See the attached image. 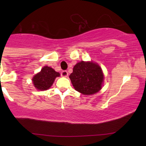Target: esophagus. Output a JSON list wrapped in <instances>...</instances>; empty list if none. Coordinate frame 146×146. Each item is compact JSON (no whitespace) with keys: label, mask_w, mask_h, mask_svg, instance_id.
Here are the masks:
<instances>
[{"label":"esophagus","mask_w":146,"mask_h":146,"mask_svg":"<svg viewBox=\"0 0 146 146\" xmlns=\"http://www.w3.org/2000/svg\"><path fill=\"white\" fill-rule=\"evenodd\" d=\"M61 76H63V77H68V72L66 71V70H63V71H61Z\"/></svg>","instance_id":"1"}]
</instances>
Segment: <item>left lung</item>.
Here are the masks:
<instances>
[{"label":"left lung","instance_id":"8db88e82","mask_svg":"<svg viewBox=\"0 0 146 146\" xmlns=\"http://www.w3.org/2000/svg\"><path fill=\"white\" fill-rule=\"evenodd\" d=\"M69 78L75 90L85 95L99 92L104 80L100 66L92 61H82L76 64Z\"/></svg>","mask_w":146,"mask_h":146}]
</instances>
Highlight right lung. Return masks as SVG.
<instances>
[{
    "mask_svg": "<svg viewBox=\"0 0 146 146\" xmlns=\"http://www.w3.org/2000/svg\"><path fill=\"white\" fill-rule=\"evenodd\" d=\"M60 76V73L56 72L52 68L44 66L39 73H36L32 78L34 86L39 90H46L51 88L55 78Z\"/></svg>",
    "mask_w": 146,
    "mask_h": 146,
    "instance_id": "add662e5",
    "label": "right lung"
}]
</instances>
